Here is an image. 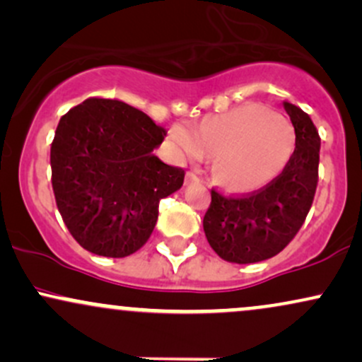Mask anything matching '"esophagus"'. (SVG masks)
Segmentation results:
<instances>
[{
    "label": "esophagus",
    "mask_w": 362,
    "mask_h": 362,
    "mask_svg": "<svg viewBox=\"0 0 362 362\" xmlns=\"http://www.w3.org/2000/svg\"><path fill=\"white\" fill-rule=\"evenodd\" d=\"M199 180V175L195 172H187L185 175V182L187 184H190V182H197Z\"/></svg>",
    "instance_id": "34e87169"
}]
</instances>
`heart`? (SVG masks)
Returning a JSON list of instances; mask_svg holds the SVG:
<instances>
[{"instance_id": "obj_1", "label": "heart", "mask_w": 362, "mask_h": 362, "mask_svg": "<svg viewBox=\"0 0 362 362\" xmlns=\"http://www.w3.org/2000/svg\"><path fill=\"white\" fill-rule=\"evenodd\" d=\"M170 143L187 160L214 156L216 182L231 190H252L272 180L294 151L291 120L259 102L207 115L197 129L175 124Z\"/></svg>"}]
</instances>
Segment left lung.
<instances>
[{"label": "left lung", "mask_w": 362, "mask_h": 362, "mask_svg": "<svg viewBox=\"0 0 362 362\" xmlns=\"http://www.w3.org/2000/svg\"><path fill=\"white\" fill-rule=\"evenodd\" d=\"M296 134L286 167L259 190L228 195L211 190L204 233L213 250L228 262L253 264L284 250L313 204L318 185L320 136L306 112L284 102Z\"/></svg>", "instance_id": "obj_1"}]
</instances>
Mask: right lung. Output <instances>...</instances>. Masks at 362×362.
<instances>
[{
  "label": "right lung",
  "mask_w": 362,
  "mask_h": 362,
  "mask_svg": "<svg viewBox=\"0 0 362 362\" xmlns=\"http://www.w3.org/2000/svg\"><path fill=\"white\" fill-rule=\"evenodd\" d=\"M165 136L143 110L110 98H86L62 115L51 144L52 190L85 250L120 259L148 242L160 201L185 177L153 155Z\"/></svg>",
  "instance_id": "obj_1"
}]
</instances>
